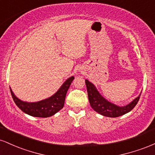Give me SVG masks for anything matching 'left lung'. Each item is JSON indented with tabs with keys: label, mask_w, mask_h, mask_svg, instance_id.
<instances>
[{
	"label": "left lung",
	"mask_w": 155,
	"mask_h": 155,
	"mask_svg": "<svg viewBox=\"0 0 155 155\" xmlns=\"http://www.w3.org/2000/svg\"><path fill=\"white\" fill-rule=\"evenodd\" d=\"M88 98L91 107L94 111L101 115L108 117H118L128 113L133 109L139 101L140 93L138 97L133 100L130 104L125 106H118L108 102L101 96L95 87L88 80H85Z\"/></svg>",
	"instance_id": "8db88e82"
}]
</instances>
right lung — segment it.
<instances>
[{
	"label": "right lung",
	"instance_id": "1",
	"mask_svg": "<svg viewBox=\"0 0 155 155\" xmlns=\"http://www.w3.org/2000/svg\"><path fill=\"white\" fill-rule=\"evenodd\" d=\"M74 79V76L70 77L64 82L60 90L54 95L45 100L35 103L23 102L16 97L11 88L10 91L16 105L23 112L32 117H49L54 115L63 108L67 91Z\"/></svg>",
	"mask_w": 155,
	"mask_h": 155
}]
</instances>
